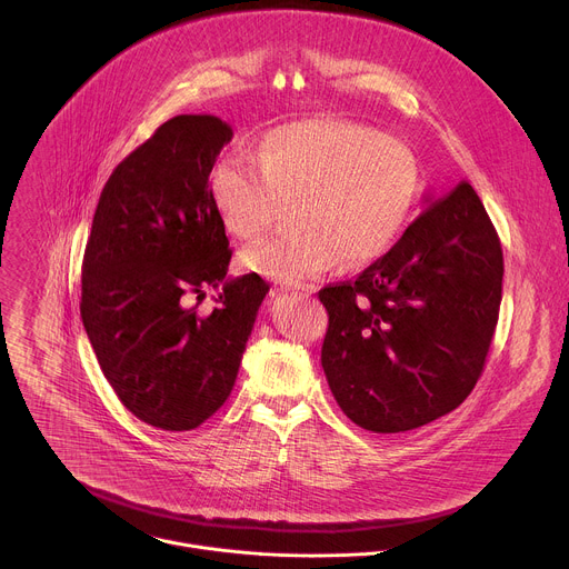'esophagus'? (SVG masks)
Here are the masks:
<instances>
[{
  "label": "esophagus",
  "mask_w": 569,
  "mask_h": 569,
  "mask_svg": "<svg viewBox=\"0 0 569 569\" xmlns=\"http://www.w3.org/2000/svg\"><path fill=\"white\" fill-rule=\"evenodd\" d=\"M288 290H290V288H283V286H281V292H288ZM292 292H295V295H312V288H292Z\"/></svg>",
  "instance_id": "1"
}]
</instances>
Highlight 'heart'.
Masks as SVG:
<instances>
[{"label": "heart", "instance_id": "heart-1", "mask_svg": "<svg viewBox=\"0 0 569 569\" xmlns=\"http://www.w3.org/2000/svg\"><path fill=\"white\" fill-rule=\"evenodd\" d=\"M210 192L226 230L243 241L266 234L281 203H292L297 228L248 248L241 261L266 279L301 283L339 259L359 266L387 252L416 206L420 171L393 138L312 118L263 133L257 160L221 156Z\"/></svg>", "mask_w": 569, "mask_h": 569}]
</instances>
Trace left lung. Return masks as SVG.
Segmentation results:
<instances>
[{
    "label": "left lung",
    "instance_id": "8db88e82",
    "mask_svg": "<svg viewBox=\"0 0 569 569\" xmlns=\"http://www.w3.org/2000/svg\"><path fill=\"white\" fill-rule=\"evenodd\" d=\"M357 279L326 286L321 366L341 411L372 433L425 427L473 391L502 299V248L460 182Z\"/></svg>",
    "mask_w": 569,
    "mask_h": 569
}]
</instances>
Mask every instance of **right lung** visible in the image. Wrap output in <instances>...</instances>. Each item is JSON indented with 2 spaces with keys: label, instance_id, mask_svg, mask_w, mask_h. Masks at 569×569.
<instances>
[{
  "label": "right lung",
  "instance_id": "1",
  "mask_svg": "<svg viewBox=\"0 0 569 569\" xmlns=\"http://www.w3.org/2000/svg\"><path fill=\"white\" fill-rule=\"evenodd\" d=\"M232 140L217 116H176L109 176L82 263L80 315L118 400L162 431H189L232 393L259 306V274L232 259L210 173ZM221 287L210 316L183 297Z\"/></svg>",
  "mask_w": 569,
  "mask_h": 569
}]
</instances>
